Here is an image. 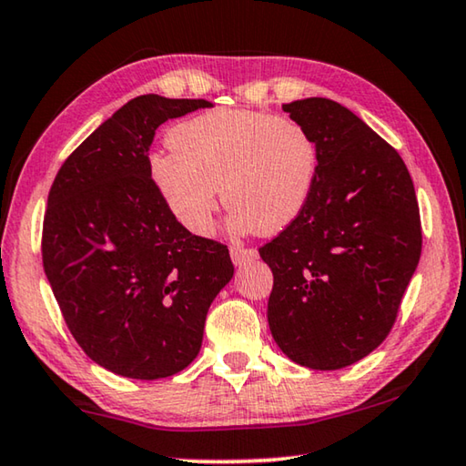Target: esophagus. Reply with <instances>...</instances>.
<instances>
[{
    "label": "esophagus",
    "mask_w": 466,
    "mask_h": 466,
    "mask_svg": "<svg viewBox=\"0 0 466 466\" xmlns=\"http://www.w3.org/2000/svg\"><path fill=\"white\" fill-rule=\"evenodd\" d=\"M230 257H232L234 265H247L250 261H255V258L258 257V252L255 248L242 247V244H234V247L230 248Z\"/></svg>",
    "instance_id": "obj_1"
}]
</instances>
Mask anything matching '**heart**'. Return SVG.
Returning <instances> with one entry per match:
<instances>
[{
	"mask_svg": "<svg viewBox=\"0 0 466 466\" xmlns=\"http://www.w3.org/2000/svg\"><path fill=\"white\" fill-rule=\"evenodd\" d=\"M149 157V178L188 232L214 226L218 187L236 230L275 234L302 214L317 183L310 131L286 115L216 108L178 123Z\"/></svg>",
	"mask_w": 466,
	"mask_h": 466,
	"instance_id": "obj_1",
	"label": "heart"
}]
</instances>
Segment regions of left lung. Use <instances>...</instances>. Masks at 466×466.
<instances>
[{
	"mask_svg": "<svg viewBox=\"0 0 466 466\" xmlns=\"http://www.w3.org/2000/svg\"><path fill=\"white\" fill-rule=\"evenodd\" d=\"M283 110L310 131L319 172L302 214L258 248L267 320L291 361L339 370L390 333L420 263V208L403 157L350 108L314 96Z\"/></svg>",
	"mask_w": 466,
	"mask_h": 466,
	"instance_id": "8db88e82",
	"label": "left lung"
}]
</instances>
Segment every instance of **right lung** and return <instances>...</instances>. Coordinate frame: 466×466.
Wrapping results in <instances>:
<instances>
[{"mask_svg": "<svg viewBox=\"0 0 466 466\" xmlns=\"http://www.w3.org/2000/svg\"><path fill=\"white\" fill-rule=\"evenodd\" d=\"M209 100L144 94L86 137L53 180L43 267L67 329L92 361L136 380L185 370L230 252L187 230L149 178L156 129Z\"/></svg>", "mask_w": 466, "mask_h": 466, "instance_id": "right-lung-1", "label": "right lung"}]
</instances>
